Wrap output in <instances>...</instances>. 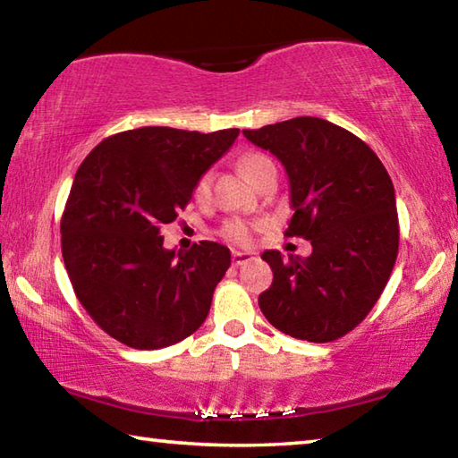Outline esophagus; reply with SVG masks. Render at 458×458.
<instances>
[{
  "mask_svg": "<svg viewBox=\"0 0 458 458\" xmlns=\"http://www.w3.org/2000/svg\"><path fill=\"white\" fill-rule=\"evenodd\" d=\"M252 260V254L250 252H240V250H234L232 252V265L234 267H242L246 265V262Z\"/></svg>",
  "mask_w": 458,
  "mask_h": 458,
  "instance_id": "34e87169",
  "label": "esophagus"
}]
</instances>
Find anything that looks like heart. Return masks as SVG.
<instances>
[{
  "instance_id": "b5f03b06",
  "label": "heart",
  "mask_w": 458,
  "mask_h": 458,
  "mask_svg": "<svg viewBox=\"0 0 458 458\" xmlns=\"http://www.w3.org/2000/svg\"><path fill=\"white\" fill-rule=\"evenodd\" d=\"M270 164H273V161L260 153H248V155H244V157H240V169H242V174L250 182H254V177L260 174L262 167H267ZM210 185H212V172H206L196 183V191H193L196 193V198L206 199L208 196H210ZM222 234H224V238H228L230 242H236V244L250 242V226H248V224L242 220H230L224 224Z\"/></svg>"
}]
</instances>
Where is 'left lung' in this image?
Instances as JSON below:
<instances>
[{"label":"left lung","instance_id":"1","mask_svg":"<svg viewBox=\"0 0 458 458\" xmlns=\"http://www.w3.org/2000/svg\"><path fill=\"white\" fill-rule=\"evenodd\" d=\"M248 141L281 161L293 218L284 236L311 240V257L267 250L273 284L262 315L286 335L327 344L350 333L377 303L398 257L394 185L382 161L344 127L294 117L254 131Z\"/></svg>","mask_w":458,"mask_h":458}]
</instances>
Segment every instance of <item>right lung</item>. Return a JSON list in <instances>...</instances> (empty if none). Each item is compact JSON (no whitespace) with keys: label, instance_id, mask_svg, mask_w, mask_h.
Masks as SVG:
<instances>
[{"label":"right lung","instance_id":"add662e5","mask_svg":"<svg viewBox=\"0 0 458 458\" xmlns=\"http://www.w3.org/2000/svg\"><path fill=\"white\" fill-rule=\"evenodd\" d=\"M238 133L131 129L103 139L81 164L60 220L62 259L81 305L121 344L161 350L206 321L230 250L210 240L167 250L159 230Z\"/></svg>","mask_w":458,"mask_h":458}]
</instances>
